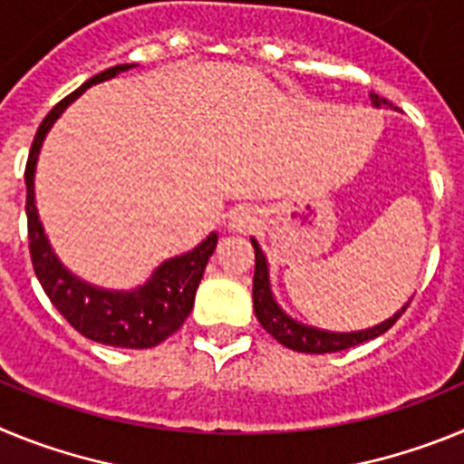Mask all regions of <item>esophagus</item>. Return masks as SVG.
<instances>
[{
    "label": "esophagus",
    "instance_id": "1",
    "mask_svg": "<svg viewBox=\"0 0 464 464\" xmlns=\"http://www.w3.org/2000/svg\"><path fill=\"white\" fill-rule=\"evenodd\" d=\"M253 223H256V216H253L251 208H237V211H232V216H229L227 227L232 229V232H246V229L253 227Z\"/></svg>",
    "mask_w": 464,
    "mask_h": 464
}]
</instances>
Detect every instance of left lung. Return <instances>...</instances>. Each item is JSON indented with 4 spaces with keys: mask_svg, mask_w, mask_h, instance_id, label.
Returning <instances> with one entry per match:
<instances>
[{
    "mask_svg": "<svg viewBox=\"0 0 464 464\" xmlns=\"http://www.w3.org/2000/svg\"><path fill=\"white\" fill-rule=\"evenodd\" d=\"M372 104L376 109H392V104L379 94L372 92ZM253 251H256V274H253V309H256L257 321L265 330L276 339L278 343H283L285 348H293L297 353H337V351H346L351 346H358V343L370 342V339L381 337L383 332L391 330L397 323L404 311L409 306H401L400 311L388 318V321L379 323L374 327H367V330H355V332H330L321 330V327L304 325V323L295 321L293 315H288L285 311L278 306L276 297L272 293V281H269V265L267 257L262 253L260 244L251 237Z\"/></svg>",
    "mask_w": 464,
    "mask_h": 464,
    "instance_id": "obj_1",
    "label": "left lung"
}]
</instances>
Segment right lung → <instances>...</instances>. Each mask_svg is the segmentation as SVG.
I'll use <instances>...</instances> for the list:
<instances>
[{
    "label": "right lung",
    "instance_id": "obj_1",
    "mask_svg": "<svg viewBox=\"0 0 464 464\" xmlns=\"http://www.w3.org/2000/svg\"><path fill=\"white\" fill-rule=\"evenodd\" d=\"M137 64H116L104 69L97 76L85 81L79 90H73L60 104L51 109L39 125L34 141H32L30 158L24 167V186H27V237H30V256L34 274L41 288L46 290L48 299L60 314L67 318L69 325L83 337L92 339L104 346L116 348H153L160 342L171 337L190 315L195 304V293L204 276L208 257L216 251L218 235L211 232L202 244L192 251L165 260L155 267L149 281L134 290H109L94 283L83 281L64 267L53 251L44 225L39 220L34 197V174L44 139L51 132L55 121L64 113L69 104L79 100L88 88L113 79L118 73Z\"/></svg>",
    "mask_w": 464,
    "mask_h": 464
}]
</instances>
